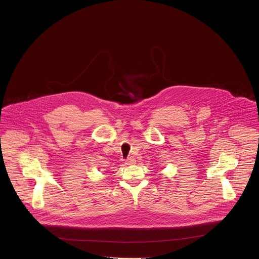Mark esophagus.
I'll return each mask as SVG.
<instances>
[{
    "instance_id": "1",
    "label": "esophagus",
    "mask_w": 259,
    "mask_h": 259,
    "mask_svg": "<svg viewBox=\"0 0 259 259\" xmlns=\"http://www.w3.org/2000/svg\"><path fill=\"white\" fill-rule=\"evenodd\" d=\"M135 163H136V159L133 157H129L125 160V164H127V165H133Z\"/></svg>"
}]
</instances>
